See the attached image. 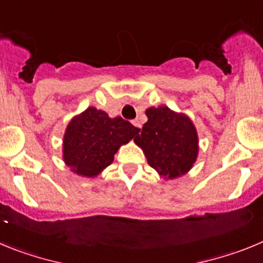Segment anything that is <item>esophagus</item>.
<instances>
[{
  "mask_svg": "<svg viewBox=\"0 0 263 263\" xmlns=\"http://www.w3.org/2000/svg\"><path fill=\"white\" fill-rule=\"evenodd\" d=\"M132 124H134V126L136 127V128H141V123H140V120H139V119L132 120Z\"/></svg>",
  "mask_w": 263,
  "mask_h": 263,
  "instance_id": "34e87169",
  "label": "esophagus"
}]
</instances>
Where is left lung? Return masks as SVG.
Listing matches in <instances>:
<instances>
[{"mask_svg":"<svg viewBox=\"0 0 263 263\" xmlns=\"http://www.w3.org/2000/svg\"><path fill=\"white\" fill-rule=\"evenodd\" d=\"M148 122L135 143L145 153L148 164L165 178H177L187 173L198 156V135L186 115L166 106L145 111Z\"/></svg>","mask_w":263,"mask_h":263,"instance_id":"obj_1","label":"left lung"}]
</instances>
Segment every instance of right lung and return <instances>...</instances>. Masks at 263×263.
<instances>
[{
	"instance_id": "right-lung-1",
	"label": "right lung",
	"mask_w": 263,
	"mask_h": 263,
	"mask_svg": "<svg viewBox=\"0 0 263 263\" xmlns=\"http://www.w3.org/2000/svg\"><path fill=\"white\" fill-rule=\"evenodd\" d=\"M140 129L123 118H108L105 111L89 107L73 118L64 136V161L84 177H96L114 161L122 144Z\"/></svg>"
}]
</instances>
